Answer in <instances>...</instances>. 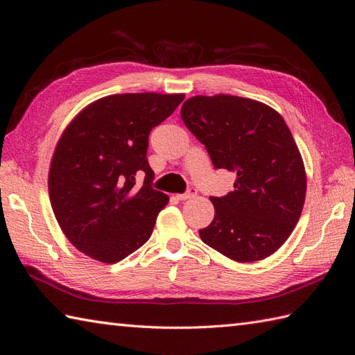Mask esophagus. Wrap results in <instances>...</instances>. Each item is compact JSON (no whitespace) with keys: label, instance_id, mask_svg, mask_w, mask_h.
Wrapping results in <instances>:
<instances>
[{"label":"esophagus","instance_id":"esophagus-1","mask_svg":"<svg viewBox=\"0 0 355 355\" xmlns=\"http://www.w3.org/2000/svg\"><path fill=\"white\" fill-rule=\"evenodd\" d=\"M196 196H197V189H196V188H189V189L185 192V194H178L176 198L180 200V201H185V200H189V198L196 197Z\"/></svg>","mask_w":355,"mask_h":355}]
</instances>
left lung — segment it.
Masks as SVG:
<instances>
[{"mask_svg":"<svg viewBox=\"0 0 355 355\" xmlns=\"http://www.w3.org/2000/svg\"><path fill=\"white\" fill-rule=\"evenodd\" d=\"M180 116L214 168L237 173L234 191L210 197L214 218L201 240L235 262L271 256L295 230L305 202L302 157L283 116L239 96H194Z\"/></svg>","mask_w":355,"mask_h":355,"instance_id":"1","label":"left lung"}]
</instances>
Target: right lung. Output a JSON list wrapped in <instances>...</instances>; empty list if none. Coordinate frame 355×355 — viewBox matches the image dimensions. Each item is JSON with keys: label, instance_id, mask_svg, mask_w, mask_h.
<instances>
[{"label": "right lung", "instance_id": "1", "mask_svg": "<svg viewBox=\"0 0 355 355\" xmlns=\"http://www.w3.org/2000/svg\"><path fill=\"white\" fill-rule=\"evenodd\" d=\"M184 94L106 96L84 108L59 139L49 194L67 239L80 252L115 263L151 237L168 197L153 188L148 139ZM145 174L135 185V175Z\"/></svg>", "mask_w": 355, "mask_h": 355}]
</instances>
